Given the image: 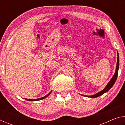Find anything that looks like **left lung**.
<instances>
[{"mask_svg": "<svg viewBox=\"0 0 125 125\" xmlns=\"http://www.w3.org/2000/svg\"><path fill=\"white\" fill-rule=\"evenodd\" d=\"M118 68H119V56H118V53L117 52V64H116V71H115V74H114L113 77H112L111 79L109 81L108 84H107L106 86H105V88L103 90L100 91V92H98V93H96V94H95L93 95L89 96V95H82V94H80V95L82 96H84L88 97V98H97V97L102 95L103 94H104V93H106L107 92H108V91L112 87H113L114 84L115 83L116 79H117V78Z\"/></svg>", "mask_w": 125, "mask_h": 125, "instance_id": "8db88e82", "label": "left lung"}]
</instances>
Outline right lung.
<instances>
[{
    "label": "right lung",
    "instance_id": "add662e5",
    "mask_svg": "<svg viewBox=\"0 0 125 125\" xmlns=\"http://www.w3.org/2000/svg\"><path fill=\"white\" fill-rule=\"evenodd\" d=\"M52 91L49 94H48L47 95H46V96L42 97V98H39V99H25V100H26L27 101H39V100H42V99H45L46 98H47V97H48V96L50 95V94L51 93Z\"/></svg>",
    "mask_w": 125,
    "mask_h": 125
}]
</instances>
